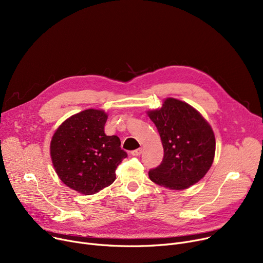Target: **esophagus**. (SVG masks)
<instances>
[{"label":"esophagus","instance_id":"34e87169","mask_svg":"<svg viewBox=\"0 0 263 263\" xmlns=\"http://www.w3.org/2000/svg\"><path fill=\"white\" fill-rule=\"evenodd\" d=\"M142 153H143L142 148H139V149H135V150L131 151V155H132V156H134V157H137V156H141V155H142Z\"/></svg>","mask_w":263,"mask_h":263}]
</instances>
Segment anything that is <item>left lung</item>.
Instances as JSON below:
<instances>
[{
    "label": "left lung",
    "instance_id": "1",
    "mask_svg": "<svg viewBox=\"0 0 263 263\" xmlns=\"http://www.w3.org/2000/svg\"><path fill=\"white\" fill-rule=\"evenodd\" d=\"M147 114L164 148L162 163L148 173L150 180L172 190H184L198 182L214 159L215 137L210 124L194 107L174 98Z\"/></svg>",
    "mask_w": 263,
    "mask_h": 263
}]
</instances>
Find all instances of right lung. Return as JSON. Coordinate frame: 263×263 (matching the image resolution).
Here are the masks:
<instances>
[{"label": "right lung", "mask_w": 263, "mask_h": 263, "mask_svg": "<svg viewBox=\"0 0 263 263\" xmlns=\"http://www.w3.org/2000/svg\"><path fill=\"white\" fill-rule=\"evenodd\" d=\"M107 115L85 109L66 119L55 131L50 154L61 180L84 195H92L112 184L115 171L127 153L117 135H106Z\"/></svg>", "instance_id": "1"}]
</instances>
